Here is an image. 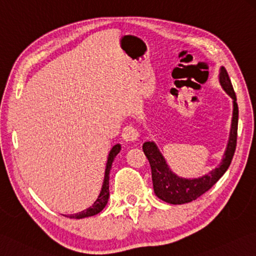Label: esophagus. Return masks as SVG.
<instances>
[{"instance_id":"obj_1","label":"esophagus","mask_w":256,"mask_h":256,"mask_svg":"<svg viewBox=\"0 0 256 256\" xmlns=\"http://www.w3.org/2000/svg\"><path fill=\"white\" fill-rule=\"evenodd\" d=\"M121 137L127 142H135L138 140V137H140V134H138V132L132 126H127V127L124 128Z\"/></svg>"}]
</instances>
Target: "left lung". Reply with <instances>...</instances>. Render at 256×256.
<instances>
[{
  "mask_svg": "<svg viewBox=\"0 0 256 256\" xmlns=\"http://www.w3.org/2000/svg\"><path fill=\"white\" fill-rule=\"evenodd\" d=\"M219 83L228 96L232 98V118L230 124V138L224 153L220 164L208 174L196 178H184L176 176L165 160L158 145L154 142H145L142 150L148 160L152 168V180L155 194L160 200L171 204H183L199 198L207 192L219 178H220L232 163L236 150L237 124H238V106L236 102V94L232 88L230 76L224 66L219 70Z\"/></svg>",
  "mask_w": 256,
  "mask_h": 256,
  "instance_id": "1",
  "label": "left lung"
}]
</instances>
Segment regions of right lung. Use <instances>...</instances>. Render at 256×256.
I'll list each match as a JSON object with an SVG mask.
<instances>
[{
	"label": "right lung",
	"mask_w": 256,
	"mask_h": 256,
	"mask_svg": "<svg viewBox=\"0 0 256 256\" xmlns=\"http://www.w3.org/2000/svg\"><path fill=\"white\" fill-rule=\"evenodd\" d=\"M120 150H121L120 144L114 145L110 150L109 156H108V160H106V172H104V180H103V184H102L100 194H98V199L94 201V204L91 206V207H88V209H85L80 212L70 214V216H68L70 218L82 219V218H85V217H91V216H94V214H96L100 212H102L103 208L106 207L108 200H109V174H110V170H111V166H112V163H114V158L116 155H118Z\"/></svg>",
	"instance_id": "add662e5"
}]
</instances>
